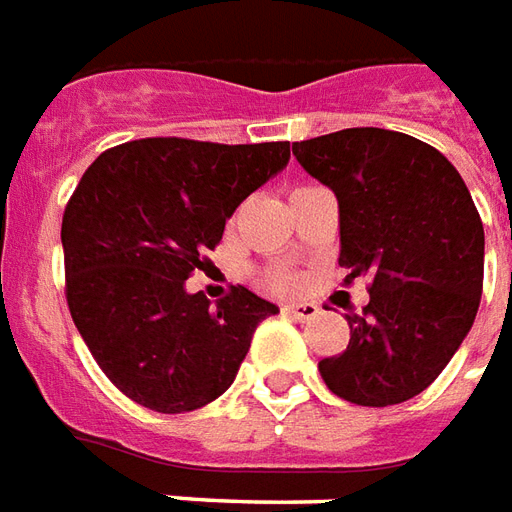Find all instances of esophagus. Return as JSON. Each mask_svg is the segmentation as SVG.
<instances>
[{
    "label": "esophagus",
    "mask_w": 512,
    "mask_h": 512,
    "mask_svg": "<svg viewBox=\"0 0 512 512\" xmlns=\"http://www.w3.org/2000/svg\"><path fill=\"white\" fill-rule=\"evenodd\" d=\"M285 312L290 314L293 320H298V323H306V320H314L323 309L317 304H287Z\"/></svg>",
    "instance_id": "obj_1"
}]
</instances>
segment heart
Masks as SVG:
<instances>
[{
	"label": "heart",
	"mask_w": 512,
	"mask_h": 512,
	"mask_svg": "<svg viewBox=\"0 0 512 512\" xmlns=\"http://www.w3.org/2000/svg\"><path fill=\"white\" fill-rule=\"evenodd\" d=\"M266 285L271 290H279V293H287V290H295L298 287V276L287 268H276L271 274H266Z\"/></svg>",
	"instance_id": "obj_1"
}]
</instances>
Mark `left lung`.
Segmentation results:
<instances>
[{
  "mask_svg": "<svg viewBox=\"0 0 512 512\" xmlns=\"http://www.w3.org/2000/svg\"><path fill=\"white\" fill-rule=\"evenodd\" d=\"M293 154L339 200L344 282L369 276L347 350L320 361L325 385L361 407L418 396L480 306L486 238L467 184L434 146L380 127L301 140Z\"/></svg>",
  "mask_w": 512,
  "mask_h": 512,
  "instance_id": "left-lung-1",
  "label": "left lung"
}]
</instances>
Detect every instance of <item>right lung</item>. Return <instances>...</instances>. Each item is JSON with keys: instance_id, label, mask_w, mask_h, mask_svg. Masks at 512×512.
Masks as SVG:
<instances>
[{"instance_id": "right-lung-1", "label": "right lung", "mask_w": 512, "mask_h": 512, "mask_svg": "<svg viewBox=\"0 0 512 512\" xmlns=\"http://www.w3.org/2000/svg\"><path fill=\"white\" fill-rule=\"evenodd\" d=\"M290 143L140 138L102 151L64 208V295L105 377L165 415L233 385L271 301L233 287L217 306L187 293L225 222L285 168Z\"/></svg>"}]
</instances>
